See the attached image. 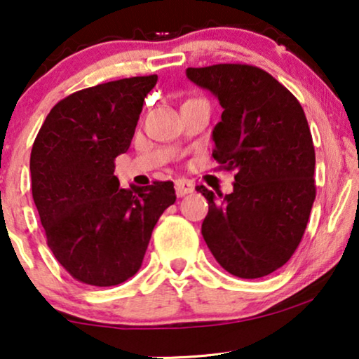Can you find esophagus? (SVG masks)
Listing matches in <instances>:
<instances>
[{
	"mask_svg": "<svg viewBox=\"0 0 359 359\" xmlns=\"http://www.w3.org/2000/svg\"><path fill=\"white\" fill-rule=\"evenodd\" d=\"M175 189H176V196H178V198H183V196L193 193L194 184L191 183L189 180L180 178V180L175 181Z\"/></svg>",
	"mask_w": 359,
	"mask_h": 359,
	"instance_id": "obj_1",
	"label": "esophagus"
}]
</instances>
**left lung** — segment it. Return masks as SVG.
Here are the masks:
<instances>
[{"instance_id": "1", "label": "left lung", "mask_w": 359, "mask_h": 359, "mask_svg": "<svg viewBox=\"0 0 359 359\" xmlns=\"http://www.w3.org/2000/svg\"><path fill=\"white\" fill-rule=\"evenodd\" d=\"M222 106L214 160L235 171L233 193L198 186L209 212L203 237L225 271L263 278L289 262L316 199V150L301 102L268 72L242 63L188 68Z\"/></svg>"}]
</instances>
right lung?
Instances as JSON below:
<instances>
[{"mask_svg": "<svg viewBox=\"0 0 359 359\" xmlns=\"http://www.w3.org/2000/svg\"><path fill=\"white\" fill-rule=\"evenodd\" d=\"M156 80L132 76L73 93L52 107L34 140L32 198L47 245L90 286L134 276L155 224L176 201L173 181L122 189L114 175Z\"/></svg>", "mask_w": 359, "mask_h": 359, "instance_id": "add662e5", "label": "right lung"}]
</instances>
